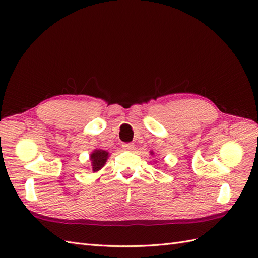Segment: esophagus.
Instances as JSON below:
<instances>
[{
	"instance_id": "34e87169",
	"label": "esophagus",
	"mask_w": 258,
	"mask_h": 258,
	"mask_svg": "<svg viewBox=\"0 0 258 258\" xmlns=\"http://www.w3.org/2000/svg\"><path fill=\"white\" fill-rule=\"evenodd\" d=\"M122 149L125 151H133L134 150V144L133 143H124L122 145Z\"/></svg>"
}]
</instances>
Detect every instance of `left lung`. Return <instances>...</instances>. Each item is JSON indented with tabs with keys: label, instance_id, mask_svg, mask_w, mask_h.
Segmentation results:
<instances>
[{
	"label": "left lung",
	"instance_id": "8db88e82",
	"mask_svg": "<svg viewBox=\"0 0 258 258\" xmlns=\"http://www.w3.org/2000/svg\"><path fill=\"white\" fill-rule=\"evenodd\" d=\"M151 155H154V153H153V152H151Z\"/></svg>",
	"mask_w": 258,
	"mask_h": 258
}]
</instances>
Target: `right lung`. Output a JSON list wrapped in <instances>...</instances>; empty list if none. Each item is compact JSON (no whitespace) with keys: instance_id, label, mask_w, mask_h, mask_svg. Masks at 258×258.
Segmentation results:
<instances>
[{"instance_id":"right-lung-1","label":"right lung","mask_w":258,"mask_h":258,"mask_svg":"<svg viewBox=\"0 0 258 258\" xmlns=\"http://www.w3.org/2000/svg\"><path fill=\"white\" fill-rule=\"evenodd\" d=\"M108 156H109V153L105 150L95 149L94 151H93L90 155L92 172L96 173L100 171L102 167H104Z\"/></svg>"}]
</instances>
